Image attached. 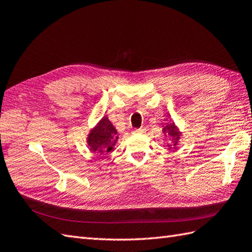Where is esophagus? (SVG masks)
<instances>
[{
	"label": "esophagus",
	"instance_id": "obj_1",
	"mask_svg": "<svg viewBox=\"0 0 252 252\" xmlns=\"http://www.w3.org/2000/svg\"><path fill=\"white\" fill-rule=\"evenodd\" d=\"M146 131H147V130H146L145 127H140V128H136V130L134 132L137 133V134H144V133H146Z\"/></svg>",
	"mask_w": 252,
	"mask_h": 252
}]
</instances>
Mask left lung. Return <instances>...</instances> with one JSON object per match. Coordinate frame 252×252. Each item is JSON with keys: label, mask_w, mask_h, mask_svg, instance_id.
<instances>
[{"label": "left lung", "mask_w": 252, "mask_h": 252, "mask_svg": "<svg viewBox=\"0 0 252 252\" xmlns=\"http://www.w3.org/2000/svg\"><path fill=\"white\" fill-rule=\"evenodd\" d=\"M163 133L165 134V136H168L169 139H172V145H168L169 149H171L170 146L172 145L173 149L176 148V146L178 144V140L180 139L181 133L177 128V126H175L174 122H168V124L165 125V126L163 127Z\"/></svg>", "instance_id": "obj_1"}]
</instances>
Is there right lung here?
Here are the masks:
<instances>
[{
    "label": "right lung",
    "instance_id": "right-lung-1",
    "mask_svg": "<svg viewBox=\"0 0 252 252\" xmlns=\"http://www.w3.org/2000/svg\"><path fill=\"white\" fill-rule=\"evenodd\" d=\"M118 133L106 116L98 121V124L90 131L87 137V144L93 153L108 154L112 151L118 140Z\"/></svg>",
    "mask_w": 252,
    "mask_h": 252
}]
</instances>
